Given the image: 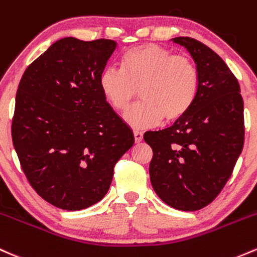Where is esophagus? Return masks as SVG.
I'll return each mask as SVG.
<instances>
[{
	"label": "esophagus",
	"mask_w": 257,
	"mask_h": 257,
	"mask_svg": "<svg viewBox=\"0 0 257 257\" xmlns=\"http://www.w3.org/2000/svg\"><path fill=\"white\" fill-rule=\"evenodd\" d=\"M143 138H144V134L142 132H134V139H135V143H140L143 142Z\"/></svg>",
	"instance_id": "esophagus-1"
}]
</instances>
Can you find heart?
<instances>
[{"label": "heart", "mask_w": 257, "mask_h": 257, "mask_svg": "<svg viewBox=\"0 0 257 257\" xmlns=\"http://www.w3.org/2000/svg\"><path fill=\"white\" fill-rule=\"evenodd\" d=\"M122 68L101 73L100 90L118 113L125 112L140 96L144 101L125 114L134 129L172 123L187 114L199 91V70L190 57L173 55L156 44H145L124 53Z\"/></svg>", "instance_id": "b5f03b06"}]
</instances>
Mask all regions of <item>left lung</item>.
Listing matches in <instances>:
<instances>
[{"label": "left lung", "instance_id": "8db88e82", "mask_svg": "<svg viewBox=\"0 0 257 257\" xmlns=\"http://www.w3.org/2000/svg\"><path fill=\"white\" fill-rule=\"evenodd\" d=\"M172 40L195 62L199 91L184 117L144 140L154 152L149 172L155 193L171 207L196 211L232 176L244 145V103L238 80L215 51L188 36Z\"/></svg>", "mask_w": 257, "mask_h": 257}]
</instances>
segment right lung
I'll return each instance as SVG.
<instances>
[{
  "instance_id": "1",
  "label": "right lung",
  "mask_w": 257,
  "mask_h": 257,
  "mask_svg": "<svg viewBox=\"0 0 257 257\" xmlns=\"http://www.w3.org/2000/svg\"><path fill=\"white\" fill-rule=\"evenodd\" d=\"M117 44L56 41L25 69L16 95L13 146L34 190L56 207L86 208L108 191L133 132L100 90Z\"/></svg>"
}]
</instances>
